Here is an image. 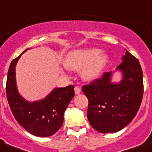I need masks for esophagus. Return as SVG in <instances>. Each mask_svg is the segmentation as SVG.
I'll return each instance as SVG.
<instances>
[{"label":"esophagus","instance_id":"34e87169","mask_svg":"<svg viewBox=\"0 0 152 152\" xmlns=\"http://www.w3.org/2000/svg\"><path fill=\"white\" fill-rule=\"evenodd\" d=\"M74 91H75V93H76V95H78L80 93V88H79V87H75V88H74Z\"/></svg>","mask_w":152,"mask_h":152}]
</instances>
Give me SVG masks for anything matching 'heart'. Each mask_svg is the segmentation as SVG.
<instances>
[{"instance_id": "1", "label": "heart", "mask_w": 152, "mask_h": 152, "mask_svg": "<svg viewBox=\"0 0 152 152\" xmlns=\"http://www.w3.org/2000/svg\"><path fill=\"white\" fill-rule=\"evenodd\" d=\"M100 53L97 48L72 51L67 56L65 64L77 71L84 69L83 77L87 80H93L100 75L107 64V56Z\"/></svg>"}]
</instances>
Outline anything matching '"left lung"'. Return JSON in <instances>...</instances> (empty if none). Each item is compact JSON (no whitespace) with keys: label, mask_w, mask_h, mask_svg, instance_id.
<instances>
[{"label":"left lung","mask_w":152,"mask_h":152,"mask_svg":"<svg viewBox=\"0 0 152 152\" xmlns=\"http://www.w3.org/2000/svg\"><path fill=\"white\" fill-rule=\"evenodd\" d=\"M116 69L121 72L120 83H112V72L82 87L88 99V119L101 133L119 132L134 119L143 95V71L137 59L126 51Z\"/></svg>","instance_id":"left-lung-1"}]
</instances>
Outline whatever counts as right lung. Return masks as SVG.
<instances>
[{
    "label": "right lung",
    "instance_id": "obj_1",
    "mask_svg": "<svg viewBox=\"0 0 152 152\" xmlns=\"http://www.w3.org/2000/svg\"><path fill=\"white\" fill-rule=\"evenodd\" d=\"M20 55L10 64L6 81V95L12 113L20 125L32 135L48 137L63 124L64 113L75 96L73 85L54 88L45 99L28 102L19 94L16 84V65Z\"/></svg>",
    "mask_w": 152,
    "mask_h": 152
}]
</instances>
